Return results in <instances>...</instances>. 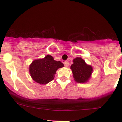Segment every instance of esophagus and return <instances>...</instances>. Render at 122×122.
Listing matches in <instances>:
<instances>
[{"label": "esophagus", "mask_w": 122, "mask_h": 122, "mask_svg": "<svg viewBox=\"0 0 122 122\" xmlns=\"http://www.w3.org/2000/svg\"><path fill=\"white\" fill-rule=\"evenodd\" d=\"M64 66H65V67H67L68 66V65H69V62H68V61H64Z\"/></svg>", "instance_id": "esophagus-1"}]
</instances>
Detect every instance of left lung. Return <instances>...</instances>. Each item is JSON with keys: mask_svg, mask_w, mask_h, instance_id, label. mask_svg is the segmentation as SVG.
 <instances>
[{"mask_svg": "<svg viewBox=\"0 0 122 122\" xmlns=\"http://www.w3.org/2000/svg\"><path fill=\"white\" fill-rule=\"evenodd\" d=\"M70 68L72 70L73 77L77 83H86L90 78L93 72V67L87 65L84 60L77 57L73 60V64Z\"/></svg>", "mask_w": 122, "mask_h": 122, "instance_id": "left-lung-1", "label": "left lung"}]
</instances>
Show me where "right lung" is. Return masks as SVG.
<instances>
[{
    "mask_svg": "<svg viewBox=\"0 0 122 122\" xmlns=\"http://www.w3.org/2000/svg\"><path fill=\"white\" fill-rule=\"evenodd\" d=\"M64 67L61 61H56L48 55L42 59L35 60L29 66V73L32 79L41 84H46L54 78L56 71Z\"/></svg>",
    "mask_w": 122,
    "mask_h": 122,
    "instance_id": "obj_1",
    "label": "right lung"
}]
</instances>
